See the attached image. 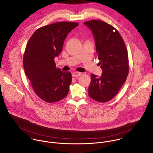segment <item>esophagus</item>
Listing matches in <instances>:
<instances>
[{
  "mask_svg": "<svg viewBox=\"0 0 153 153\" xmlns=\"http://www.w3.org/2000/svg\"><path fill=\"white\" fill-rule=\"evenodd\" d=\"M73 77H79L80 75H81V73H79V72H74L73 73Z\"/></svg>",
  "mask_w": 153,
  "mask_h": 153,
  "instance_id": "esophagus-1",
  "label": "esophagus"
}]
</instances>
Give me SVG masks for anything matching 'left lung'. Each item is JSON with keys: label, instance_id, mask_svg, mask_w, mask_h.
<instances>
[{"label": "left lung", "instance_id": "obj_1", "mask_svg": "<svg viewBox=\"0 0 153 153\" xmlns=\"http://www.w3.org/2000/svg\"><path fill=\"white\" fill-rule=\"evenodd\" d=\"M92 31L96 53L102 70L99 77L91 74L88 95L93 100L106 102L112 99L126 80L129 71L127 50L118 31L103 21L85 22Z\"/></svg>", "mask_w": 153, "mask_h": 153}]
</instances>
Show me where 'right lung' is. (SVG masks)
Wrapping results in <instances>:
<instances>
[{
    "label": "right lung",
    "instance_id": "1",
    "mask_svg": "<svg viewBox=\"0 0 153 153\" xmlns=\"http://www.w3.org/2000/svg\"><path fill=\"white\" fill-rule=\"evenodd\" d=\"M78 23L60 22L37 29L28 40L23 63L25 73L36 94L48 103L67 96L72 76L56 68L54 58L62 51L68 34Z\"/></svg>",
    "mask_w": 153,
    "mask_h": 153
}]
</instances>
